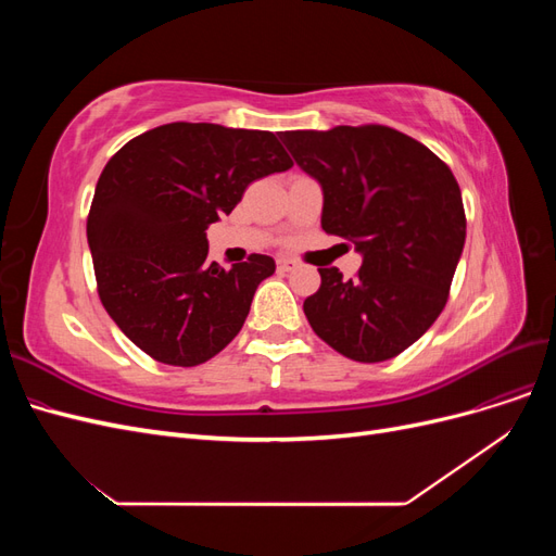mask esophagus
<instances>
[{
    "label": "esophagus",
    "mask_w": 556,
    "mask_h": 556,
    "mask_svg": "<svg viewBox=\"0 0 556 556\" xmlns=\"http://www.w3.org/2000/svg\"><path fill=\"white\" fill-rule=\"evenodd\" d=\"M276 266H278V271H294L296 268V262L294 260H288V257H280L278 262H276Z\"/></svg>",
    "instance_id": "obj_1"
}]
</instances>
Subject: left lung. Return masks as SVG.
Masks as SVG:
<instances>
[{
    "label": "left lung",
    "mask_w": 556,
    "mask_h": 556,
    "mask_svg": "<svg viewBox=\"0 0 556 556\" xmlns=\"http://www.w3.org/2000/svg\"><path fill=\"white\" fill-rule=\"evenodd\" d=\"M278 137L323 188V229L362 255L350 280L317 268L323 282L304 301L313 331L348 359L396 357L445 308L466 241L457 180L427 146L384 125Z\"/></svg>",
    "instance_id": "1"
}]
</instances>
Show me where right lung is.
<instances>
[{
	"label": "right lung",
	"mask_w": 556,
	"mask_h": 556,
	"mask_svg": "<svg viewBox=\"0 0 556 556\" xmlns=\"http://www.w3.org/2000/svg\"><path fill=\"white\" fill-rule=\"evenodd\" d=\"M290 166L274 131L213 123L155 127L109 160L88 215L97 292L146 355L197 366L241 331L276 262H208L206 229L233 211L252 180Z\"/></svg>",
	"instance_id": "right-lung-1"
}]
</instances>
